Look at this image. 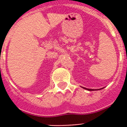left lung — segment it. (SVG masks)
<instances>
[{"label": "left lung", "instance_id": "1", "mask_svg": "<svg viewBox=\"0 0 127 127\" xmlns=\"http://www.w3.org/2000/svg\"><path fill=\"white\" fill-rule=\"evenodd\" d=\"M84 89L88 90V91H93V89H86V88H84Z\"/></svg>", "mask_w": 127, "mask_h": 127}]
</instances>
